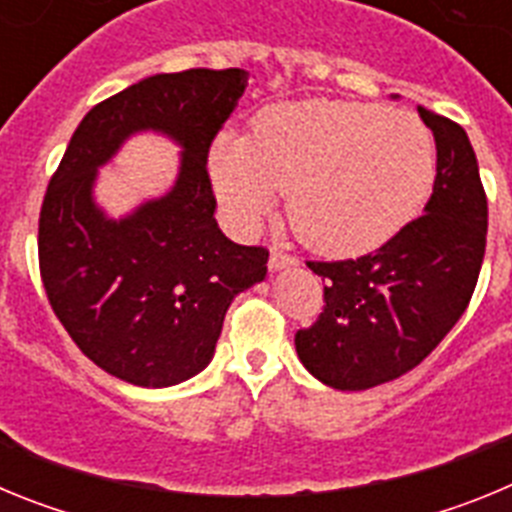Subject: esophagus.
I'll return each instance as SVG.
<instances>
[{
    "instance_id": "esophagus-1",
    "label": "esophagus",
    "mask_w": 512,
    "mask_h": 512,
    "mask_svg": "<svg viewBox=\"0 0 512 512\" xmlns=\"http://www.w3.org/2000/svg\"><path fill=\"white\" fill-rule=\"evenodd\" d=\"M289 266H297L295 256H289V253L277 251V248H274V251H271V256H269V269L271 271H282V269H289Z\"/></svg>"
}]
</instances>
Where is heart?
<instances>
[{"mask_svg": "<svg viewBox=\"0 0 512 512\" xmlns=\"http://www.w3.org/2000/svg\"><path fill=\"white\" fill-rule=\"evenodd\" d=\"M210 176L235 228H256L287 189L297 238L348 259L418 217L436 184V143L410 112L305 99L261 112L248 138L220 135Z\"/></svg>", "mask_w": 512, "mask_h": 512, "instance_id": "heart-1", "label": "heart"}]
</instances>
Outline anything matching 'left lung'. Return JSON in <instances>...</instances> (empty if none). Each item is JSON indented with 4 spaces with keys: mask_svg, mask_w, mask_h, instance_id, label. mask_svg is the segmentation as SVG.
I'll return each mask as SVG.
<instances>
[{
    "mask_svg": "<svg viewBox=\"0 0 512 512\" xmlns=\"http://www.w3.org/2000/svg\"><path fill=\"white\" fill-rule=\"evenodd\" d=\"M436 138V184L425 215L374 253L307 261L323 277L325 307L297 330L312 377L343 392L392 382L420 364L464 315L487 243V197L461 125L418 107Z\"/></svg>",
    "mask_w": 512,
    "mask_h": 512,
    "instance_id": "obj_1",
    "label": "left lung"
}]
</instances>
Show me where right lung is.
<instances>
[{"label": "right lung", "mask_w": 512, "mask_h": 512, "mask_svg": "<svg viewBox=\"0 0 512 512\" xmlns=\"http://www.w3.org/2000/svg\"><path fill=\"white\" fill-rule=\"evenodd\" d=\"M248 87L243 69L156 74L79 122L38 223L40 277L81 354L138 387H171L215 354L238 292L264 282L269 251L217 228L207 153ZM183 146L175 187L112 221L93 202L96 169L135 132Z\"/></svg>", "instance_id": "add662e5"}]
</instances>
